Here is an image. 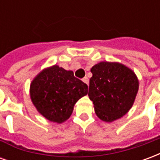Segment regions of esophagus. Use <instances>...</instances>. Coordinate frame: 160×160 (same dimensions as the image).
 <instances>
[{
	"label": "esophagus",
	"mask_w": 160,
	"mask_h": 160,
	"mask_svg": "<svg viewBox=\"0 0 160 160\" xmlns=\"http://www.w3.org/2000/svg\"><path fill=\"white\" fill-rule=\"evenodd\" d=\"M82 81H83L84 83H86L88 85V83H89V79H88L87 77H84L83 79H82Z\"/></svg>",
	"instance_id": "esophagus-1"
}]
</instances>
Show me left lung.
I'll list each match as a JSON object with an SVG mask.
<instances>
[{"mask_svg": "<svg viewBox=\"0 0 160 160\" xmlns=\"http://www.w3.org/2000/svg\"><path fill=\"white\" fill-rule=\"evenodd\" d=\"M91 72L88 96L102 121L118 120L133 106L139 89L135 73L119 62H101Z\"/></svg>", "mask_w": 160, "mask_h": 160, "instance_id": "8db88e82", "label": "left lung"}]
</instances>
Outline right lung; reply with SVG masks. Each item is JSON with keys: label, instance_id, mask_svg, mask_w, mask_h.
I'll use <instances>...</instances> for the list:
<instances>
[{"label": "right lung", "instance_id": "obj_1", "mask_svg": "<svg viewBox=\"0 0 160 160\" xmlns=\"http://www.w3.org/2000/svg\"><path fill=\"white\" fill-rule=\"evenodd\" d=\"M88 92L87 84L54 65L41 71L31 83L30 96L38 111L50 122L62 123L70 118L73 106Z\"/></svg>", "mask_w": 160, "mask_h": 160}]
</instances>
